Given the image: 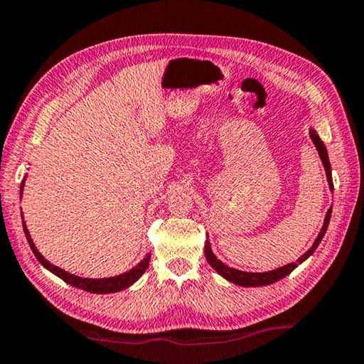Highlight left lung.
<instances>
[{"instance_id":"8db88e82","label":"left lung","mask_w":364,"mask_h":364,"mask_svg":"<svg viewBox=\"0 0 364 364\" xmlns=\"http://www.w3.org/2000/svg\"><path fill=\"white\" fill-rule=\"evenodd\" d=\"M310 136H311V139H313V143H315V146H316V149H318V152H319V157H321V160H323V165H324V168H326V175H328L329 186H331V189H332V188H334V184H332L331 164H329L328 151H326V146L323 144L321 138L318 136L315 130L310 132ZM331 212H332V208H329L328 213H326L324 225H323V228H321V231H319V234H318L315 244L311 245V249L308 250V252H305V254L301 255L295 263H289V264H286V267H282V268L273 269V271H267V273H247V271H239V269L230 268V267H226V264H225L223 262H220L218 258L213 255V252H212V249H210V242H208V241L205 242V258H207V262L210 263L212 268L217 269L218 273H220L221 276H223V278H226L228 281L234 282V284H239V286H244V287H249V286L255 287V286H268V284H273V282L279 281V279H282V278H286L287 274H291L292 271H294L295 268H297L301 262H305L306 258L310 257V255L313 254V252L316 250L319 242H321L323 236L326 234V230H328V225H329V220H331Z\"/></svg>"}]
</instances>
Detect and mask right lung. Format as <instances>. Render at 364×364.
Returning <instances> with one entry per match:
<instances>
[{
  "mask_svg": "<svg viewBox=\"0 0 364 364\" xmlns=\"http://www.w3.org/2000/svg\"><path fill=\"white\" fill-rule=\"evenodd\" d=\"M23 232H26V237H27V241L30 244V249H32L35 257L38 258V262L43 264V267H46L49 271H53V273L59 276L60 279H64L67 284L75 286L78 289H82V291H88V292H93V294H110V292H119V291H122V289H127L128 286H132L134 281L141 278V274L144 273L146 268L149 267V262H151V255H147L144 260L138 263L133 269L127 271V273H123L120 276H115V278H107V279L78 278V276H75V274H70L64 269L54 267V264L49 263L46 258L43 257L38 250H36L26 225H23Z\"/></svg>",
  "mask_w": 364,
  "mask_h": 364,
  "instance_id": "1",
  "label": "right lung"
}]
</instances>
